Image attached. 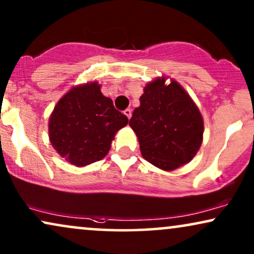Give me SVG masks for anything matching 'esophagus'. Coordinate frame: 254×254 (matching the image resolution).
I'll use <instances>...</instances> for the list:
<instances>
[{
    "instance_id": "esophagus-1",
    "label": "esophagus",
    "mask_w": 254,
    "mask_h": 254,
    "mask_svg": "<svg viewBox=\"0 0 254 254\" xmlns=\"http://www.w3.org/2000/svg\"><path fill=\"white\" fill-rule=\"evenodd\" d=\"M124 115L127 117V120H130V118H131V110H130V109H127V110H124Z\"/></svg>"
}]
</instances>
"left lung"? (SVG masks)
I'll return each mask as SVG.
<instances>
[{
    "mask_svg": "<svg viewBox=\"0 0 254 254\" xmlns=\"http://www.w3.org/2000/svg\"><path fill=\"white\" fill-rule=\"evenodd\" d=\"M129 125L137 134L142 156L164 171H172L195 156L203 142L200 111L185 89L165 77L147 83Z\"/></svg>",
    "mask_w": 254,
    "mask_h": 254,
    "instance_id": "1",
    "label": "left lung"
}]
</instances>
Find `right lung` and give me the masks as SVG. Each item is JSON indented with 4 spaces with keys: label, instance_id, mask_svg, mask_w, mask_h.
<instances>
[{
    "label": "right lung",
    "instance_id": "1",
    "mask_svg": "<svg viewBox=\"0 0 254 254\" xmlns=\"http://www.w3.org/2000/svg\"><path fill=\"white\" fill-rule=\"evenodd\" d=\"M127 117L116 110L97 82L77 85L57 102L49 118V139L59 155L76 166L103 159Z\"/></svg>",
    "mask_w": 254,
    "mask_h": 254
}]
</instances>
